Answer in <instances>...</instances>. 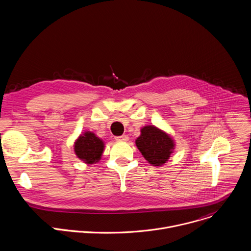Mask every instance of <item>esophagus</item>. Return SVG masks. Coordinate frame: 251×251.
I'll return each mask as SVG.
<instances>
[{
    "label": "esophagus",
    "instance_id": "esophagus-1",
    "mask_svg": "<svg viewBox=\"0 0 251 251\" xmlns=\"http://www.w3.org/2000/svg\"><path fill=\"white\" fill-rule=\"evenodd\" d=\"M128 139H129V137L127 135H122V136L116 137V140H118V141H128Z\"/></svg>",
    "mask_w": 251,
    "mask_h": 251
}]
</instances>
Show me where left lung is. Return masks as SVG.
Wrapping results in <instances>:
<instances>
[{
  "label": "left lung",
  "instance_id": "left-lung-1",
  "mask_svg": "<svg viewBox=\"0 0 251 251\" xmlns=\"http://www.w3.org/2000/svg\"><path fill=\"white\" fill-rule=\"evenodd\" d=\"M140 131L141 134L135 143L143 157L155 167L166 164L176 147L173 137L154 125H146Z\"/></svg>",
  "mask_w": 251,
  "mask_h": 251
}]
</instances>
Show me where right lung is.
I'll return each mask as SVG.
<instances>
[{
  "label": "right lung",
  "mask_w": 251,
  "mask_h": 251,
  "mask_svg": "<svg viewBox=\"0 0 251 251\" xmlns=\"http://www.w3.org/2000/svg\"><path fill=\"white\" fill-rule=\"evenodd\" d=\"M104 148L103 140L90 131L80 134L74 144V151L76 157L88 166L100 161Z\"/></svg>",
  "instance_id": "add662e5"
}]
</instances>
